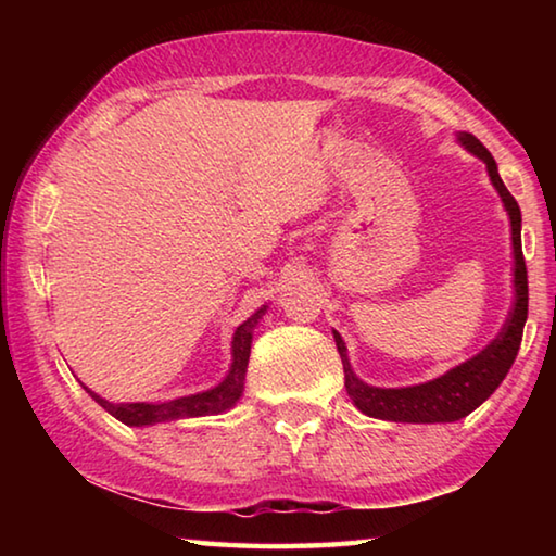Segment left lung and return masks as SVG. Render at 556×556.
Listing matches in <instances>:
<instances>
[{"label": "left lung", "instance_id": "1", "mask_svg": "<svg viewBox=\"0 0 556 556\" xmlns=\"http://www.w3.org/2000/svg\"><path fill=\"white\" fill-rule=\"evenodd\" d=\"M458 142L464 144L468 152H473L478 159H483L488 176H491L493 186L501 193L505 203V211L510 215L513 225V248H515V304L513 312L507 316L501 336L478 353L470 361L456 365L454 370H448L441 378L414 384V388H400V390H382L370 388L363 380L355 378L345 355L343 338L333 333L338 353L343 361L345 372V390L348 397L355 402V407L368 417L390 419V421H409V425H434V421H456L466 414L473 412L478 404H483L491 394L497 390V384L505 380L507 370L513 368L515 355L520 351L522 343V328L527 321V267L522 257V215L520 205L513 199V193L507 191L501 174H497V164L493 154L478 142L473 135L460 131Z\"/></svg>", "mask_w": 556, "mask_h": 556}]
</instances>
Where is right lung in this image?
Wrapping results in <instances>:
<instances>
[{"instance_id": "1", "label": "right lung", "mask_w": 556, "mask_h": 556, "mask_svg": "<svg viewBox=\"0 0 556 556\" xmlns=\"http://www.w3.org/2000/svg\"><path fill=\"white\" fill-rule=\"evenodd\" d=\"M265 314V308L248 318L232 338V368L230 375L225 378L218 388L208 392L191 394V397L162 402V404H147V402H131V404H112L102 400L100 394L88 390L102 409H108L112 417L125 421L129 427H144V425H156V421H174L184 417H203V414H218L230 409L235 402L240 400L242 394V382L244 372H248V361H250V345H252V328H255L257 318Z\"/></svg>"}]
</instances>
